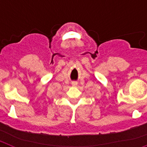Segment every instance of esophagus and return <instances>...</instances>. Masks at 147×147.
<instances>
[{
  "instance_id": "1",
  "label": "esophagus",
  "mask_w": 147,
  "mask_h": 147,
  "mask_svg": "<svg viewBox=\"0 0 147 147\" xmlns=\"http://www.w3.org/2000/svg\"><path fill=\"white\" fill-rule=\"evenodd\" d=\"M72 85H74V86H76V85H77V82H73Z\"/></svg>"
}]
</instances>
